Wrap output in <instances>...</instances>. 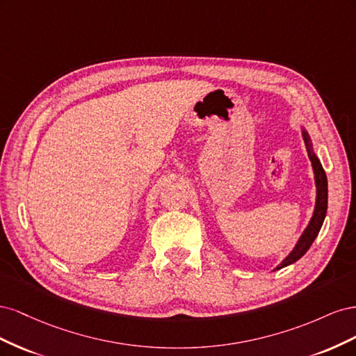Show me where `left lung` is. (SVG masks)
Segmentation results:
<instances>
[{
	"label": "left lung",
	"instance_id": "1",
	"mask_svg": "<svg viewBox=\"0 0 356 356\" xmlns=\"http://www.w3.org/2000/svg\"><path fill=\"white\" fill-rule=\"evenodd\" d=\"M303 138L306 143V148H307V154L309 159L312 161V166H314V172H315V182H316V207H315V212L314 217H312L309 225L306 227L305 233L301 234V238L298 239L297 245L291 254L285 258V260L276 267V270L282 267H286L289 264L296 263L297 260H300L303 257L307 250L310 248V245L314 243V241L316 239V236L322 227V222L325 220V213H327V203H328V184H327V175L325 170L322 168L321 161L318 160V157L315 156L314 149H312V144L310 139L306 131H303Z\"/></svg>",
	"mask_w": 356,
	"mask_h": 356
}]
</instances>
